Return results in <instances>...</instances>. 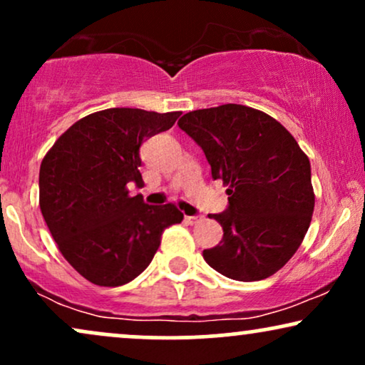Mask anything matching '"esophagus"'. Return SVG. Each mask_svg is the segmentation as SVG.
Returning <instances> with one entry per match:
<instances>
[{
	"label": "esophagus",
	"mask_w": 365,
	"mask_h": 365,
	"mask_svg": "<svg viewBox=\"0 0 365 365\" xmlns=\"http://www.w3.org/2000/svg\"><path fill=\"white\" fill-rule=\"evenodd\" d=\"M200 219H202L200 215H185V222H187V224H190V225L197 224L198 220H200Z\"/></svg>",
	"instance_id": "34e87169"
}]
</instances>
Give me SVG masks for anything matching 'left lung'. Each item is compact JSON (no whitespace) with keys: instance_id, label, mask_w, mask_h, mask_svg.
Wrapping results in <instances>:
<instances>
[{"instance_id":"1","label":"left lung","mask_w":365,"mask_h":365,"mask_svg":"<svg viewBox=\"0 0 365 365\" xmlns=\"http://www.w3.org/2000/svg\"><path fill=\"white\" fill-rule=\"evenodd\" d=\"M178 126L204 150L229 207L212 214L222 241L204 259L237 281L269 278L292 259L310 227L315 193L310 160L292 133L262 110L222 104L183 114Z\"/></svg>"}]
</instances>
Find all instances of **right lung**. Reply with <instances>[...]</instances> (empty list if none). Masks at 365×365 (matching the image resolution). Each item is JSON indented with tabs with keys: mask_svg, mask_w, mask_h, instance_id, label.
Masks as SVG:
<instances>
[{
	"mask_svg": "<svg viewBox=\"0 0 365 365\" xmlns=\"http://www.w3.org/2000/svg\"><path fill=\"white\" fill-rule=\"evenodd\" d=\"M180 110L110 108L79 119L40 165V210L58 251L98 286H121L148 267L163 230L183 220L175 204L131 197L141 185L143 140L167 131Z\"/></svg>",
	"mask_w": 365,
	"mask_h": 365,
	"instance_id": "1",
	"label": "right lung"
}]
</instances>
